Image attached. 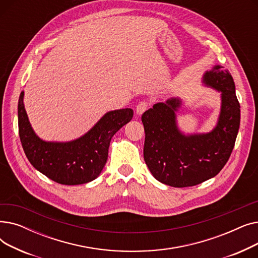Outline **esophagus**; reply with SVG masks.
I'll return each mask as SVG.
<instances>
[{
    "mask_svg": "<svg viewBox=\"0 0 258 258\" xmlns=\"http://www.w3.org/2000/svg\"><path fill=\"white\" fill-rule=\"evenodd\" d=\"M147 107H148V103L147 102H145V101L139 102L137 104V106H136V113H137V115H142L147 110Z\"/></svg>",
    "mask_w": 258,
    "mask_h": 258,
    "instance_id": "esophagus-1",
    "label": "esophagus"
}]
</instances>
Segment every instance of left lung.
Instances as JSON below:
<instances>
[{
  "mask_svg": "<svg viewBox=\"0 0 258 258\" xmlns=\"http://www.w3.org/2000/svg\"><path fill=\"white\" fill-rule=\"evenodd\" d=\"M202 84L220 93L221 107L214 127L185 134L177 116L185 101L171 97L142 115L145 163L159 182L171 187L201 184L218 174L232 153L240 123V106L233 78L220 64L203 74Z\"/></svg>",
  "mask_w": 258,
  "mask_h": 258,
  "instance_id": "8db88e82",
  "label": "left lung"
}]
</instances>
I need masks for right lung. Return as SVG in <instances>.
Returning a JSON list of instances; mask_svg holds the SVG:
<instances>
[{"mask_svg":"<svg viewBox=\"0 0 258 258\" xmlns=\"http://www.w3.org/2000/svg\"><path fill=\"white\" fill-rule=\"evenodd\" d=\"M133 115L132 108L110 111L79 138L46 141L37 136L30 123L22 91L18 104L20 139L30 163L46 177L63 185L86 184L101 173L112 137Z\"/></svg>","mask_w":258,"mask_h":258,"instance_id":"right-lung-1","label":"right lung"}]
</instances>
